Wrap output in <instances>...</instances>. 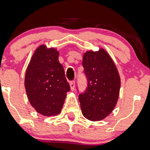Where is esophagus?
Wrapping results in <instances>:
<instances>
[{
	"label": "esophagus",
	"instance_id": "34e87169",
	"mask_svg": "<svg viewBox=\"0 0 150 150\" xmlns=\"http://www.w3.org/2000/svg\"><path fill=\"white\" fill-rule=\"evenodd\" d=\"M70 86H71V90H74L75 87V81H71L70 82Z\"/></svg>",
	"mask_w": 150,
	"mask_h": 150
}]
</instances>
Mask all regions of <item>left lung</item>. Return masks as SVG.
Instances as JSON below:
<instances>
[{
    "label": "left lung",
    "instance_id": "8db88e82",
    "mask_svg": "<svg viewBox=\"0 0 150 150\" xmlns=\"http://www.w3.org/2000/svg\"><path fill=\"white\" fill-rule=\"evenodd\" d=\"M83 66L87 88L79 95L82 112L89 120H101L112 112L118 100L120 89L118 70L104 49L86 52Z\"/></svg>",
    "mask_w": 150,
    "mask_h": 150
}]
</instances>
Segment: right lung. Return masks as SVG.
<instances>
[{
  "label": "right lung",
  "mask_w": 150,
  "mask_h": 150,
  "mask_svg": "<svg viewBox=\"0 0 150 150\" xmlns=\"http://www.w3.org/2000/svg\"><path fill=\"white\" fill-rule=\"evenodd\" d=\"M54 48L40 45L33 54L25 75V88L30 105L50 116L60 112L70 86Z\"/></svg>",
  "instance_id": "right-lung-1"
}]
</instances>
